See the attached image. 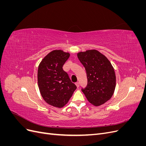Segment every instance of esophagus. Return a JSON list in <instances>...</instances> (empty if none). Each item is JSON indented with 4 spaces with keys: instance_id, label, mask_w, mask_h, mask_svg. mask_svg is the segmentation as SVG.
Masks as SVG:
<instances>
[{
    "instance_id": "obj_1",
    "label": "esophagus",
    "mask_w": 146,
    "mask_h": 146,
    "mask_svg": "<svg viewBox=\"0 0 146 146\" xmlns=\"http://www.w3.org/2000/svg\"><path fill=\"white\" fill-rule=\"evenodd\" d=\"M76 85L77 88H78L79 86H80V83H79V82H76Z\"/></svg>"
}]
</instances>
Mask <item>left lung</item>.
<instances>
[{
	"label": "left lung",
	"mask_w": 146,
	"mask_h": 146,
	"mask_svg": "<svg viewBox=\"0 0 146 146\" xmlns=\"http://www.w3.org/2000/svg\"><path fill=\"white\" fill-rule=\"evenodd\" d=\"M77 56L87 74L88 85L82 92L92 105L105 104L111 98L116 87L115 72L111 63L96 50L79 52Z\"/></svg>",
	"instance_id": "left-lung-1"
}]
</instances>
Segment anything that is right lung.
Returning a JSON list of instances; mask_svg holds the SVG:
<instances>
[{"mask_svg":"<svg viewBox=\"0 0 146 146\" xmlns=\"http://www.w3.org/2000/svg\"><path fill=\"white\" fill-rule=\"evenodd\" d=\"M70 54L61 50L48 54L41 61L38 70V83L43 99L55 107L61 108L68 102L77 86L63 66Z\"/></svg>","mask_w":146,"mask_h":146,"instance_id":"right-lung-1","label":"right lung"}]
</instances>
